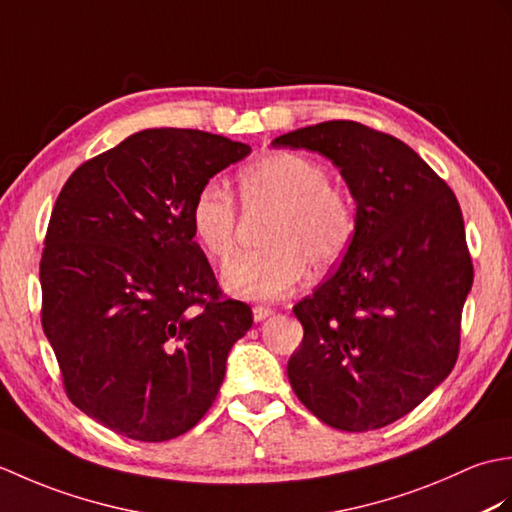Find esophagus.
<instances>
[{"instance_id":"esophagus-1","label":"esophagus","mask_w":512,"mask_h":512,"mask_svg":"<svg viewBox=\"0 0 512 512\" xmlns=\"http://www.w3.org/2000/svg\"><path fill=\"white\" fill-rule=\"evenodd\" d=\"M275 310L273 308H270V306H255L253 308V319L255 321H264L266 317H270V314H273Z\"/></svg>"}]
</instances>
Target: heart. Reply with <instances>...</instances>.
I'll return each instance as SVG.
<instances>
[{"instance_id": "obj_1", "label": "heart", "mask_w": 512, "mask_h": 512, "mask_svg": "<svg viewBox=\"0 0 512 512\" xmlns=\"http://www.w3.org/2000/svg\"><path fill=\"white\" fill-rule=\"evenodd\" d=\"M237 198L248 213L268 211L264 248L228 262L222 286L242 299H279L308 273L339 264L356 235V204L330 182L319 160L275 151L239 171ZM191 231L206 257L224 262L237 244V206L222 184L206 182L191 202Z\"/></svg>"}]
</instances>
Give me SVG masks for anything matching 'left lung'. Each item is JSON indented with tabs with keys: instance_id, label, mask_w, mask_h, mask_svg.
<instances>
[{
	"instance_id": "obj_1",
	"label": "left lung",
	"mask_w": 512,
	"mask_h": 512,
	"mask_svg": "<svg viewBox=\"0 0 512 512\" xmlns=\"http://www.w3.org/2000/svg\"><path fill=\"white\" fill-rule=\"evenodd\" d=\"M273 145L330 158L356 200L343 262L292 308L303 325L292 391L334 429L387 427L458 361L473 286L458 198L409 145L361 123L310 125Z\"/></svg>"
}]
</instances>
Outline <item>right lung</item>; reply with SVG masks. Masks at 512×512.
<instances>
[{"instance_id":"add662e5","label":"right lung","mask_w":512,"mask_h":512,"mask_svg":"<svg viewBox=\"0 0 512 512\" xmlns=\"http://www.w3.org/2000/svg\"><path fill=\"white\" fill-rule=\"evenodd\" d=\"M250 147L145 129L76 169L48 222L41 325L72 405L140 442L193 429L253 310L226 299L193 242L191 202Z\"/></svg>"}]
</instances>
